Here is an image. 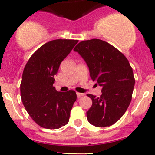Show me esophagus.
Returning <instances> with one entry per match:
<instances>
[{"mask_svg": "<svg viewBox=\"0 0 155 155\" xmlns=\"http://www.w3.org/2000/svg\"><path fill=\"white\" fill-rule=\"evenodd\" d=\"M76 95H77L78 98H80V97H82V96H84V94L79 93V92H77V93H76Z\"/></svg>", "mask_w": 155, "mask_h": 155, "instance_id": "34e87169", "label": "esophagus"}]
</instances>
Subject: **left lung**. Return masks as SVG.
<instances>
[{
	"label": "left lung",
	"instance_id": "1",
	"mask_svg": "<svg viewBox=\"0 0 155 155\" xmlns=\"http://www.w3.org/2000/svg\"><path fill=\"white\" fill-rule=\"evenodd\" d=\"M73 50L85 61L92 80L102 87L100 97L87 94L92 100L87 121L99 127L112 125L125 113L132 99L135 79L129 61L119 50L98 39L81 41Z\"/></svg>",
	"mask_w": 155,
	"mask_h": 155
}]
</instances>
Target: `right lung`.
I'll return each mask as SVG.
<instances>
[{
  "label": "right lung",
  "mask_w": 155,
  "mask_h": 155,
  "mask_svg": "<svg viewBox=\"0 0 155 155\" xmlns=\"http://www.w3.org/2000/svg\"><path fill=\"white\" fill-rule=\"evenodd\" d=\"M78 42L62 39L48 42L25 67L20 85L21 101L31 118L42 127L58 129L68 123L76 91H58L53 83L61 63Z\"/></svg>",
  "instance_id": "right-lung-1"
}]
</instances>
